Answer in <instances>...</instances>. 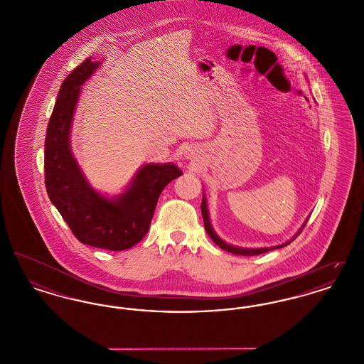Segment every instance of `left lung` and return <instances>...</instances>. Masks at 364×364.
<instances>
[{
    "instance_id": "1",
    "label": "left lung",
    "mask_w": 364,
    "mask_h": 364,
    "mask_svg": "<svg viewBox=\"0 0 364 364\" xmlns=\"http://www.w3.org/2000/svg\"><path fill=\"white\" fill-rule=\"evenodd\" d=\"M200 208H202V215H203V223H205V229H206V232H208V236H210V239L213 240V242H215L220 248H223V250H225L228 252H230V254H235V255H247V257H252V255H259V254H263V252H267V251H273V250H277V248H281V247H285V245H288V244H291V242H294V239L300 235V232L303 230V228L306 226L307 224V221H309V218L304 221V224L301 225V228L299 229V232L294 235V237L289 240V242H282V244H278V245H273V247H260V248H244V247H237V245H232V244H229V242H226L225 240H223L217 233H215V230L213 229V225H211V223H210V217H208V202H206V196H205V193H203V199H202V205H200Z\"/></svg>"
}]
</instances>
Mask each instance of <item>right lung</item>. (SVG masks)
Segmentation results:
<instances>
[{
	"label": "right lung",
	"instance_id": "add662e5",
	"mask_svg": "<svg viewBox=\"0 0 364 364\" xmlns=\"http://www.w3.org/2000/svg\"><path fill=\"white\" fill-rule=\"evenodd\" d=\"M101 64L87 58L60 87L45 139V184L79 242L122 251L146 236L161 192L183 172L173 162L144 164L125 190L112 198L90 184L72 153L70 128L82 86Z\"/></svg>",
	"mask_w": 364,
	"mask_h": 364
}]
</instances>
